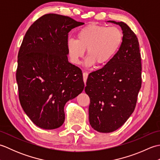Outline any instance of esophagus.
<instances>
[{
  "instance_id": "1",
  "label": "esophagus",
  "mask_w": 160,
  "mask_h": 160,
  "mask_svg": "<svg viewBox=\"0 0 160 160\" xmlns=\"http://www.w3.org/2000/svg\"><path fill=\"white\" fill-rule=\"evenodd\" d=\"M88 73H87V72H84L83 73V74H82V76H83V80H84V84L86 83V82H87V78H88Z\"/></svg>"
}]
</instances>
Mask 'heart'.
I'll return each mask as SVG.
<instances>
[{"label":"heart","instance_id":"b5f03b06","mask_svg":"<svg viewBox=\"0 0 160 160\" xmlns=\"http://www.w3.org/2000/svg\"><path fill=\"white\" fill-rule=\"evenodd\" d=\"M77 39L67 40V47L69 58L74 64H79L87 49L89 65L107 64L120 49L124 33L118 27L89 25L77 33Z\"/></svg>","mask_w":160,"mask_h":160}]
</instances>
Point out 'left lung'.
<instances>
[{"label": "left lung", "mask_w": 160, "mask_h": 160, "mask_svg": "<svg viewBox=\"0 0 160 160\" xmlns=\"http://www.w3.org/2000/svg\"><path fill=\"white\" fill-rule=\"evenodd\" d=\"M108 22L121 27L123 42L104 67L89 75L84 89L90 98V124L101 132H113L127 122L135 110L142 86L141 54L136 35L123 22Z\"/></svg>", "instance_id": "left-lung-1"}]
</instances>
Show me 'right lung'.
<instances>
[{
  "instance_id": "1",
  "label": "right lung",
  "mask_w": 160,
  "mask_h": 160,
  "mask_svg": "<svg viewBox=\"0 0 160 160\" xmlns=\"http://www.w3.org/2000/svg\"><path fill=\"white\" fill-rule=\"evenodd\" d=\"M83 24L47 13L30 26L22 40L16 73L19 100L40 128L60 127L66 102L84 89L82 71L69 62L67 47L69 32Z\"/></svg>"
}]
</instances>
